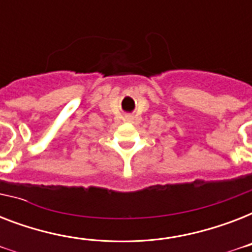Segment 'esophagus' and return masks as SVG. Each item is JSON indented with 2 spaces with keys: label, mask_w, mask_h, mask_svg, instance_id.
Returning <instances> with one entry per match:
<instances>
[{
  "label": "esophagus",
  "mask_w": 252,
  "mask_h": 252,
  "mask_svg": "<svg viewBox=\"0 0 252 252\" xmlns=\"http://www.w3.org/2000/svg\"><path fill=\"white\" fill-rule=\"evenodd\" d=\"M126 122H133L134 116H133V115H126Z\"/></svg>",
  "instance_id": "1"
}]
</instances>
